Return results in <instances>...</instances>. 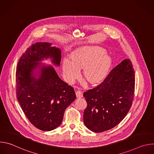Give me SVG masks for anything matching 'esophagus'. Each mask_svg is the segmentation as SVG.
I'll use <instances>...</instances> for the list:
<instances>
[{"label": "esophagus", "mask_w": 154, "mask_h": 154, "mask_svg": "<svg viewBox=\"0 0 154 154\" xmlns=\"http://www.w3.org/2000/svg\"><path fill=\"white\" fill-rule=\"evenodd\" d=\"M75 94H76V96L79 98L80 97H82L83 96V94H82V93L80 90H77L76 92H75Z\"/></svg>", "instance_id": "obj_1"}]
</instances>
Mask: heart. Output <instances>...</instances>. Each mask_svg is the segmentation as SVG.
<instances>
[{
    "label": "heart",
    "mask_w": 154,
    "mask_h": 154,
    "mask_svg": "<svg viewBox=\"0 0 154 154\" xmlns=\"http://www.w3.org/2000/svg\"><path fill=\"white\" fill-rule=\"evenodd\" d=\"M71 61L66 59L63 69L66 79L72 82L78 77L80 69H85V77L91 83L102 80L110 67L112 59L104 50L97 46H89L75 51L71 56Z\"/></svg>",
    "instance_id": "heart-1"
}]
</instances>
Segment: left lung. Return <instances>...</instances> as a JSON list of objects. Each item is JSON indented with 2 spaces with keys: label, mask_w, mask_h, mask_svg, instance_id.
I'll return each mask as SVG.
<instances>
[{
  "label": "left lung",
  "mask_w": 154,
  "mask_h": 154,
  "mask_svg": "<svg viewBox=\"0 0 154 154\" xmlns=\"http://www.w3.org/2000/svg\"><path fill=\"white\" fill-rule=\"evenodd\" d=\"M135 71L129 59L113 68L99 85L83 93L87 107L83 113L86 127L96 133L120 123L132 105Z\"/></svg>",
  "instance_id": "left-lung-1"
}]
</instances>
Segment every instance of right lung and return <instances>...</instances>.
Returning <instances> with one entry per match:
<instances>
[{
	"label": "right lung",
	"mask_w": 154,
	"mask_h": 154,
	"mask_svg": "<svg viewBox=\"0 0 154 154\" xmlns=\"http://www.w3.org/2000/svg\"><path fill=\"white\" fill-rule=\"evenodd\" d=\"M61 54V50L52 47L51 43L36 42L27 48L17 64V99L31 124L43 131L58 127L66 108L76 98L73 88L59 77L52 66L38 63L50 58L58 66ZM37 69L39 71L35 73Z\"/></svg>",
	"instance_id": "1"
}]
</instances>
